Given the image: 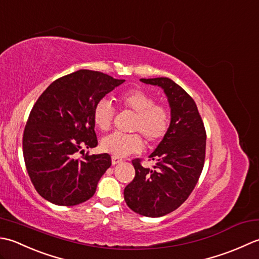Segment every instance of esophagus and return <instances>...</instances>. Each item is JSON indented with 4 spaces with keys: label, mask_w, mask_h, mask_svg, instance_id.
<instances>
[{
    "label": "esophagus",
    "mask_w": 259,
    "mask_h": 259,
    "mask_svg": "<svg viewBox=\"0 0 259 259\" xmlns=\"http://www.w3.org/2000/svg\"><path fill=\"white\" fill-rule=\"evenodd\" d=\"M122 161H123V160L120 159V157H118V156H112V164H113V165L118 164V163H120Z\"/></svg>",
    "instance_id": "1"
}]
</instances>
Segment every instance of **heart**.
<instances>
[{
    "label": "heart",
    "instance_id": "obj_1",
    "mask_svg": "<svg viewBox=\"0 0 259 259\" xmlns=\"http://www.w3.org/2000/svg\"><path fill=\"white\" fill-rule=\"evenodd\" d=\"M118 102L126 109L136 113L132 131H137L149 144L160 142L167 133L171 116L164 105L156 104L155 98L142 89H130L119 95ZM115 110L107 99H100L93 110V119L99 130L108 131L113 124ZM143 139L139 133H113L100 141V150L113 156H126L143 149Z\"/></svg>",
    "mask_w": 259,
    "mask_h": 259
}]
</instances>
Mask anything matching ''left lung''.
Here are the masks:
<instances>
[{
	"instance_id": "1",
	"label": "left lung",
	"mask_w": 259,
	"mask_h": 259,
	"mask_svg": "<svg viewBox=\"0 0 259 259\" xmlns=\"http://www.w3.org/2000/svg\"><path fill=\"white\" fill-rule=\"evenodd\" d=\"M161 87L171 107V123L150 155L154 168L132 161L135 177L124 190L126 204L145 217H162L186 201L198 183L205 157V128L192 97L170 78L141 79Z\"/></svg>"
}]
</instances>
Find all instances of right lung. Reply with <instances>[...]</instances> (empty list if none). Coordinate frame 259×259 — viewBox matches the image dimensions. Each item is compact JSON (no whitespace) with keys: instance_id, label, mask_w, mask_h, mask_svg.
Here are the masks:
<instances>
[{"instance_id":"right-lung-1","label":"right lung","mask_w":259,"mask_h":259,"mask_svg":"<svg viewBox=\"0 0 259 259\" xmlns=\"http://www.w3.org/2000/svg\"><path fill=\"white\" fill-rule=\"evenodd\" d=\"M124 79L80 69L58 78L33 105L23 132V157L31 182L42 198L58 205L91 199L112 159L107 153L82 154L97 146L93 110Z\"/></svg>"}]
</instances>
